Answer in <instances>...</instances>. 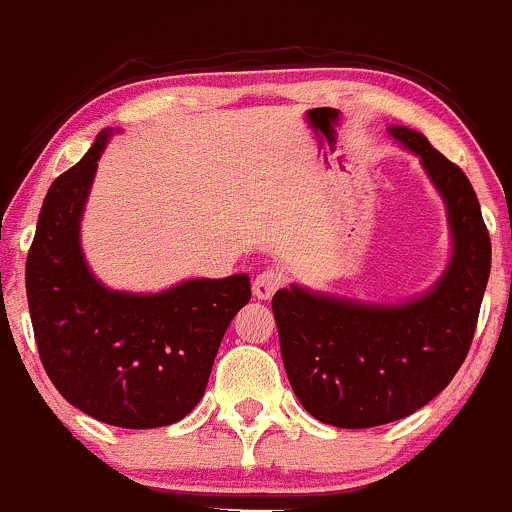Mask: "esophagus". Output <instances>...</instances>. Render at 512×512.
<instances>
[{"instance_id":"34e87169","label":"esophagus","mask_w":512,"mask_h":512,"mask_svg":"<svg viewBox=\"0 0 512 512\" xmlns=\"http://www.w3.org/2000/svg\"><path fill=\"white\" fill-rule=\"evenodd\" d=\"M284 287L282 272L277 270H262L252 282V292H255L257 299H270L277 289Z\"/></svg>"}]
</instances>
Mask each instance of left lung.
<instances>
[{"mask_svg":"<svg viewBox=\"0 0 512 512\" xmlns=\"http://www.w3.org/2000/svg\"><path fill=\"white\" fill-rule=\"evenodd\" d=\"M390 134L422 157L449 211L454 255L427 297L370 306L304 289L272 297L284 370L319 422L368 429L417 412L439 395L469 353L491 274V238L464 171L424 134Z\"/></svg>","mask_w":512,"mask_h":512,"instance_id":"obj_1","label":"left lung"}]
</instances>
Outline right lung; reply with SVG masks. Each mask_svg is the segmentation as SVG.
<instances>
[{
    "mask_svg": "<svg viewBox=\"0 0 512 512\" xmlns=\"http://www.w3.org/2000/svg\"><path fill=\"white\" fill-rule=\"evenodd\" d=\"M105 144L100 132L43 198L26 257L34 338L51 383L80 412L112 427H166L206 392L225 328L252 297L250 277L188 279L161 294L102 287L78 228Z\"/></svg>",
    "mask_w": 512,
    "mask_h": 512,
    "instance_id": "1",
    "label": "right lung"
}]
</instances>
